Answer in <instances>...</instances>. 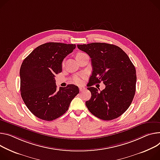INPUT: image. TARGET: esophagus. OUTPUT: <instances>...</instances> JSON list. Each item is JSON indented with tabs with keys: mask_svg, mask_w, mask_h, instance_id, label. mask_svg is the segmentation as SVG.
I'll list each match as a JSON object with an SVG mask.
<instances>
[{
	"mask_svg": "<svg viewBox=\"0 0 160 160\" xmlns=\"http://www.w3.org/2000/svg\"><path fill=\"white\" fill-rule=\"evenodd\" d=\"M79 90H80V92H83V91H84L85 90V88H83V87H80Z\"/></svg>",
	"mask_w": 160,
	"mask_h": 160,
	"instance_id": "34e87169",
	"label": "esophagus"
}]
</instances>
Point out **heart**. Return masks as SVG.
Returning <instances> with one entry per match:
<instances>
[{
	"instance_id": "obj_1",
	"label": "heart",
	"mask_w": 160,
	"mask_h": 160,
	"mask_svg": "<svg viewBox=\"0 0 160 160\" xmlns=\"http://www.w3.org/2000/svg\"><path fill=\"white\" fill-rule=\"evenodd\" d=\"M81 53H78L77 55H78ZM84 77L85 76H84L83 74L77 75L74 76L73 78H72V82H73L75 83H76L77 85H80L83 82V78H84Z\"/></svg>"
}]
</instances>
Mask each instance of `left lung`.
Masks as SVG:
<instances>
[{
  "label": "left lung",
  "instance_id": "left-lung-1",
  "mask_svg": "<svg viewBox=\"0 0 160 160\" xmlns=\"http://www.w3.org/2000/svg\"><path fill=\"white\" fill-rule=\"evenodd\" d=\"M77 47L90 56L93 69L88 88L91 98L85 102L87 107L100 119L110 121L119 118L129 108L135 94L134 65L128 55L114 45L92 42ZM101 81L106 88L99 92L91 86Z\"/></svg>",
  "mask_w": 160,
  "mask_h": 160
}]
</instances>
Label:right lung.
<instances>
[{"label": "right lung", "mask_w": 160, "mask_h": 160, "mask_svg": "<svg viewBox=\"0 0 160 160\" xmlns=\"http://www.w3.org/2000/svg\"><path fill=\"white\" fill-rule=\"evenodd\" d=\"M76 48L73 44L50 42L36 48L23 60L20 70V92L28 109L37 118L53 121L68 110L78 93L69 84L57 90L55 75L62 72L64 58Z\"/></svg>", "instance_id": "1"}]
</instances>
